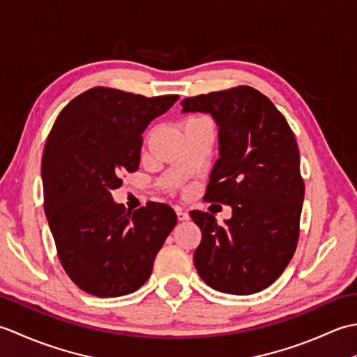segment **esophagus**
Wrapping results in <instances>:
<instances>
[{"label":"esophagus","instance_id":"1","mask_svg":"<svg viewBox=\"0 0 357 357\" xmlns=\"http://www.w3.org/2000/svg\"><path fill=\"white\" fill-rule=\"evenodd\" d=\"M176 216H178V221H188V219H190V215H188L183 208H176Z\"/></svg>","mask_w":357,"mask_h":357}]
</instances>
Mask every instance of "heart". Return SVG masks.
<instances>
[{
    "mask_svg": "<svg viewBox=\"0 0 357 357\" xmlns=\"http://www.w3.org/2000/svg\"><path fill=\"white\" fill-rule=\"evenodd\" d=\"M196 119H202V118H192V119H188V121H196ZM188 121H187V123H188Z\"/></svg>",
    "mask_w": 357,
    "mask_h": 357,
    "instance_id": "1",
    "label": "heart"
}]
</instances>
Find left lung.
Masks as SVG:
<instances>
[{
  "mask_svg": "<svg viewBox=\"0 0 357 357\" xmlns=\"http://www.w3.org/2000/svg\"><path fill=\"white\" fill-rule=\"evenodd\" d=\"M219 126V159L204 201L231 206V218L193 210L202 239L193 262L218 291L253 294L282 275L298 247L305 184L285 116L259 90L238 86L183 100Z\"/></svg>",
  "mask_w": 357,
  "mask_h": 357,
  "instance_id": "1",
  "label": "left lung"
}]
</instances>
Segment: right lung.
<instances>
[{"mask_svg":"<svg viewBox=\"0 0 357 357\" xmlns=\"http://www.w3.org/2000/svg\"><path fill=\"white\" fill-rule=\"evenodd\" d=\"M178 98L93 87L52 127L41 162L44 211L63 268L82 291L116 298L138 290L176 225L167 204L147 202L132 213L112 192L138 170L142 132Z\"/></svg>","mask_w":357,"mask_h":357,"instance_id":"add662e5","label":"right lung"}]
</instances>
